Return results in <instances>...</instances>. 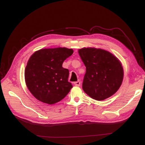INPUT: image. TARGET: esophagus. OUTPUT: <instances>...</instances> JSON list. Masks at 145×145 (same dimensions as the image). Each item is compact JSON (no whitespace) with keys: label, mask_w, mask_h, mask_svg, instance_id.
Instances as JSON below:
<instances>
[{"label":"esophagus","mask_w":145,"mask_h":145,"mask_svg":"<svg viewBox=\"0 0 145 145\" xmlns=\"http://www.w3.org/2000/svg\"><path fill=\"white\" fill-rule=\"evenodd\" d=\"M74 84L76 86H79L81 85V82H80V81H76V82H74Z\"/></svg>","instance_id":"obj_1"}]
</instances>
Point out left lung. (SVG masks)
<instances>
[{"mask_svg":"<svg viewBox=\"0 0 145 145\" xmlns=\"http://www.w3.org/2000/svg\"><path fill=\"white\" fill-rule=\"evenodd\" d=\"M78 53L86 69L82 82L84 92L97 101L116 93L123 80L121 61L110 52L100 48H84Z\"/></svg>","mask_w":145,"mask_h":145,"instance_id":"1","label":"left lung"}]
</instances>
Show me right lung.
Here are the masks:
<instances>
[{
	"mask_svg": "<svg viewBox=\"0 0 145 145\" xmlns=\"http://www.w3.org/2000/svg\"><path fill=\"white\" fill-rule=\"evenodd\" d=\"M72 49H41L32 54L25 69L28 89L39 101L53 105L64 99L72 86L68 82L69 70L63 62L73 53Z\"/></svg>",
	"mask_w": 145,
	"mask_h": 145,
	"instance_id": "add662e5",
	"label": "right lung"
}]
</instances>
